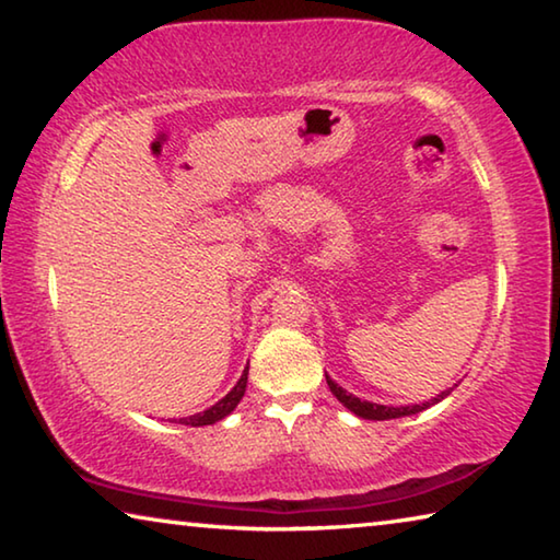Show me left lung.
Here are the masks:
<instances>
[{"instance_id":"left-lung-1","label":"left lung","mask_w":560,"mask_h":560,"mask_svg":"<svg viewBox=\"0 0 560 560\" xmlns=\"http://www.w3.org/2000/svg\"><path fill=\"white\" fill-rule=\"evenodd\" d=\"M326 383L330 387V393L336 395V400L348 407L350 412L363 417V420H395V417H410V415H417L422 410H428V407L438 405L440 400H444L454 387H450V390H442L438 397H432V400L428 402H420V405H400V407H393V405H377V402H371V400H360V397H355L353 393H348L340 387L336 381H330V377L326 375Z\"/></svg>"}]
</instances>
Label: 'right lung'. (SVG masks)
Instances as JSON below:
<instances>
[{
	"label": "right lung",
	"mask_w": 560,
	"mask_h": 560,
	"mask_svg": "<svg viewBox=\"0 0 560 560\" xmlns=\"http://www.w3.org/2000/svg\"><path fill=\"white\" fill-rule=\"evenodd\" d=\"M246 377H249V368H244V373H242L240 381H236V385L222 397L220 402H214L212 407H207L205 412H197V415H189V417H179V424H189V428H205V424H214V422L224 420L226 415L234 412V407L240 405V400L244 397Z\"/></svg>",
	"instance_id": "add662e5"
}]
</instances>
